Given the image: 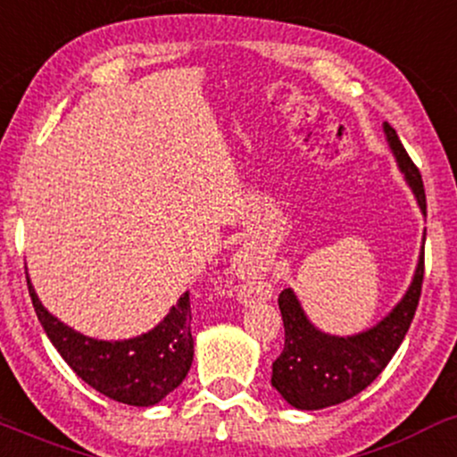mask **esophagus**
<instances>
[{
    "label": "esophagus",
    "mask_w": 457,
    "mask_h": 457,
    "mask_svg": "<svg viewBox=\"0 0 457 457\" xmlns=\"http://www.w3.org/2000/svg\"><path fill=\"white\" fill-rule=\"evenodd\" d=\"M235 268H237V271H239V274H242V276H248V271H250L248 259H245V256H239L237 263H235ZM268 294H270L268 287L261 285V283H253V285L245 287L244 300H250V297H268Z\"/></svg>",
    "instance_id": "esophagus-1"
}]
</instances>
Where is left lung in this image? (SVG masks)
I'll use <instances>...</instances> for the list:
<instances>
[{
  "mask_svg": "<svg viewBox=\"0 0 457 457\" xmlns=\"http://www.w3.org/2000/svg\"><path fill=\"white\" fill-rule=\"evenodd\" d=\"M384 136L391 146L399 170L412 189L423 215V179L399 140L397 131L384 122ZM425 242V237H423ZM423 250L406 295L376 326L352 337L321 332L311 324L300 300L291 289L278 295V309L285 324V347L271 365V386L297 410H321L347 402L376 380L402 345L417 312L423 285Z\"/></svg>",
  "mask_w": 457,
  "mask_h": 457,
  "instance_id": "left-lung-1",
  "label": "left lung"
}]
</instances>
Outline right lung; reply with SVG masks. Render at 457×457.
I'll return each instance as SVG.
<instances>
[{
  "instance_id": "1",
  "label": "right lung",
  "mask_w": 457,
  "mask_h": 457,
  "mask_svg": "<svg viewBox=\"0 0 457 457\" xmlns=\"http://www.w3.org/2000/svg\"><path fill=\"white\" fill-rule=\"evenodd\" d=\"M40 326L77 376L95 391L127 406L160 403L186 380L194 361L189 291L153 330L125 341H99L73 330L45 309L28 276Z\"/></svg>"
}]
</instances>
